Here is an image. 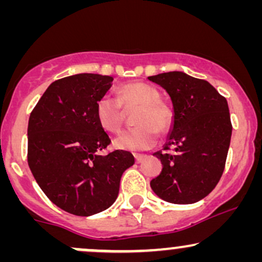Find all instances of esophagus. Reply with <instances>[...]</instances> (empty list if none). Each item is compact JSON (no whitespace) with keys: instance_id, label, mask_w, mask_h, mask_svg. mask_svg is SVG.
<instances>
[{"instance_id":"obj_1","label":"esophagus","mask_w":262,"mask_h":262,"mask_svg":"<svg viewBox=\"0 0 262 262\" xmlns=\"http://www.w3.org/2000/svg\"><path fill=\"white\" fill-rule=\"evenodd\" d=\"M134 158H135V161L137 162H141L144 160V159L146 158V155H141V154H135L134 155Z\"/></svg>"}]
</instances>
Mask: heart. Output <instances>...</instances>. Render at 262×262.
Segmentation results:
<instances>
[{
	"label": "heart",
	"mask_w": 262,
	"mask_h": 262,
	"mask_svg": "<svg viewBox=\"0 0 262 262\" xmlns=\"http://www.w3.org/2000/svg\"><path fill=\"white\" fill-rule=\"evenodd\" d=\"M124 108L138 107L134 116L137 127L128 129L113 140L114 148L128 151H140L155 145L159 133L169 130L172 124V111L160 101V93L155 87L144 82L123 85L117 98L102 96L96 102V118L106 132L117 133L122 127Z\"/></svg>",
	"instance_id": "heart-1"
}]
</instances>
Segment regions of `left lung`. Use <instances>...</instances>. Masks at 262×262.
Instances as JSON below:
<instances>
[{
  "mask_svg": "<svg viewBox=\"0 0 262 262\" xmlns=\"http://www.w3.org/2000/svg\"><path fill=\"white\" fill-rule=\"evenodd\" d=\"M148 79L169 93L173 107L165 151L154 154L162 170L150 186L166 202L196 203L213 191L224 171L233 129L228 102L208 81L182 71Z\"/></svg>",
  "mask_w": 262,
  "mask_h": 262,
  "instance_id": "8db88e82",
  "label": "left lung"
}]
</instances>
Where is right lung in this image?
I'll return each mask as SVG.
<instances>
[{
  "label": "right lung",
  "instance_id": "1",
  "mask_svg": "<svg viewBox=\"0 0 262 262\" xmlns=\"http://www.w3.org/2000/svg\"><path fill=\"white\" fill-rule=\"evenodd\" d=\"M112 76L77 74L54 81L28 122V165L35 181L59 208L89 217L110 208L121 177L134 156L116 150L102 156L111 140L96 118V102Z\"/></svg>",
  "mask_w": 262,
  "mask_h": 262
}]
</instances>
